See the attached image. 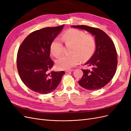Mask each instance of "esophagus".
Here are the masks:
<instances>
[{
	"mask_svg": "<svg viewBox=\"0 0 131 131\" xmlns=\"http://www.w3.org/2000/svg\"><path fill=\"white\" fill-rule=\"evenodd\" d=\"M73 70L71 69V70H66V73H69V72H73Z\"/></svg>",
	"mask_w": 131,
	"mask_h": 131,
	"instance_id": "34e87169",
	"label": "esophagus"
}]
</instances>
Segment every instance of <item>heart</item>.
Listing matches in <instances>:
<instances>
[{
	"instance_id": "heart-1",
	"label": "heart",
	"mask_w": 131,
	"mask_h": 131,
	"mask_svg": "<svg viewBox=\"0 0 131 131\" xmlns=\"http://www.w3.org/2000/svg\"><path fill=\"white\" fill-rule=\"evenodd\" d=\"M60 38H55L51 43L50 51L54 57L62 53L64 41L66 44H72V55H64L58 58L56 67L60 70H68L77 65L80 61L89 59L94 52L96 47L95 38L91 34H86L84 31L76 29H70L63 33Z\"/></svg>"
}]
</instances>
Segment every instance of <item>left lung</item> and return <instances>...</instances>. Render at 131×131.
<instances>
[{
    "label": "left lung",
    "mask_w": 131,
    "mask_h": 131,
    "mask_svg": "<svg viewBox=\"0 0 131 131\" xmlns=\"http://www.w3.org/2000/svg\"><path fill=\"white\" fill-rule=\"evenodd\" d=\"M85 30L94 35L96 51L85 63L92 67V70L83 69V76L79 84L88 90H96L103 88L111 81L116 73L117 58L114 43L104 31L97 28L85 25L71 26Z\"/></svg>",
    "instance_id": "1"
}]
</instances>
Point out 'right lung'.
<instances>
[{"label":"right lung","instance_id":"right-lung-1","mask_svg":"<svg viewBox=\"0 0 131 131\" xmlns=\"http://www.w3.org/2000/svg\"><path fill=\"white\" fill-rule=\"evenodd\" d=\"M64 25L46 27L31 33L19 46L17 67L19 77L31 90L47 94L56 89L65 73H49L53 62L50 58L51 43L61 32Z\"/></svg>","mask_w":131,"mask_h":131}]
</instances>
